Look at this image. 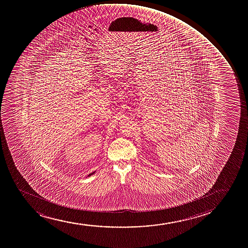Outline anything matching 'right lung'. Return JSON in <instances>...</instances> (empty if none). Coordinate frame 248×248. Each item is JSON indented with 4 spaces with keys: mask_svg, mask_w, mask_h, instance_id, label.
<instances>
[{
    "mask_svg": "<svg viewBox=\"0 0 248 248\" xmlns=\"http://www.w3.org/2000/svg\"><path fill=\"white\" fill-rule=\"evenodd\" d=\"M94 173H95V171H94V172H93V173H92V174H89V175H92V174H94ZM89 175H88V176H89Z\"/></svg>",
    "mask_w": 248,
    "mask_h": 248,
    "instance_id": "right-lung-1",
    "label": "right lung"
}]
</instances>
